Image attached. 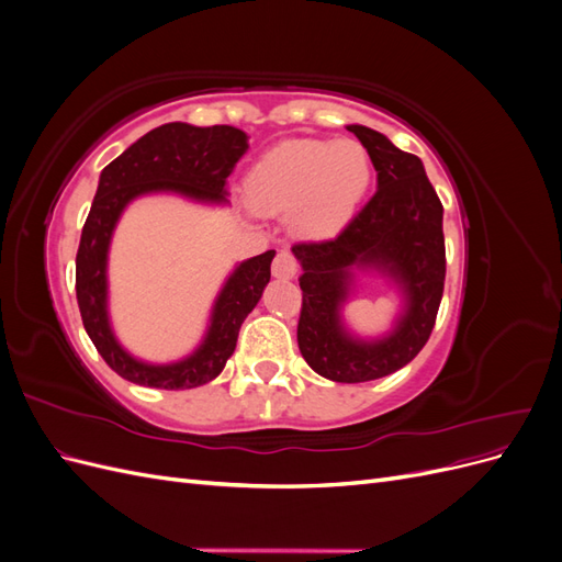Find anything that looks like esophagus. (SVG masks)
I'll return each instance as SVG.
<instances>
[{
    "mask_svg": "<svg viewBox=\"0 0 562 562\" xmlns=\"http://www.w3.org/2000/svg\"><path fill=\"white\" fill-rule=\"evenodd\" d=\"M271 274L277 279H295L297 274V260L291 250H279L274 262H271Z\"/></svg>",
    "mask_w": 562,
    "mask_h": 562,
    "instance_id": "1",
    "label": "esophagus"
}]
</instances>
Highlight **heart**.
Returning <instances> with one entry per match:
<instances>
[{
  "instance_id": "heart-1",
  "label": "heart",
  "mask_w": 562,
  "mask_h": 562,
  "mask_svg": "<svg viewBox=\"0 0 562 562\" xmlns=\"http://www.w3.org/2000/svg\"><path fill=\"white\" fill-rule=\"evenodd\" d=\"M372 180L368 149L356 140H285L248 171V206L260 215H288L304 239H328L359 209Z\"/></svg>"
}]
</instances>
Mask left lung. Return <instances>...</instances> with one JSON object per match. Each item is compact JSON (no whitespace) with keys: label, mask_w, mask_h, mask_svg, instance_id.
I'll use <instances>...</instances> for the list:
<instances>
[{"label":"left lung","mask_w":562,"mask_h":562,"mask_svg":"<svg viewBox=\"0 0 562 562\" xmlns=\"http://www.w3.org/2000/svg\"><path fill=\"white\" fill-rule=\"evenodd\" d=\"M368 149L378 192L330 241L295 244L302 265V312L297 345L314 372L333 382H370L411 363L427 345L446 283L443 203L419 157L386 135L347 126ZM353 268H372L394 280L404 295L395 330L380 340L353 338L338 310Z\"/></svg>","instance_id":"8db88e82"}]
</instances>
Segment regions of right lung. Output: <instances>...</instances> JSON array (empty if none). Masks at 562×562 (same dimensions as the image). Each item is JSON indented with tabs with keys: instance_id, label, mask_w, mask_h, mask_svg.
I'll return each mask as SVG.
<instances>
[{
	"instance_id": "obj_1",
	"label": "right lung",
	"mask_w": 562,
	"mask_h": 562,
	"mask_svg": "<svg viewBox=\"0 0 562 562\" xmlns=\"http://www.w3.org/2000/svg\"><path fill=\"white\" fill-rule=\"evenodd\" d=\"M246 149L248 135L234 126L173 122L145 133L100 173L77 250V302L98 353L124 380L155 389H194L215 380L234 353L241 323L269 283L274 250L255 255L232 271L213 304L203 342L182 361L164 366L135 359L112 333L108 252L119 217L143 194L173 192L201 203H227V178Z\"/></svg>"
}]
</instances>
